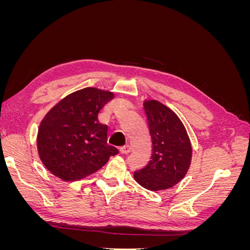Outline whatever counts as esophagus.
<instances>
[{
  "label": "esophagus",
  "mask_w": 250,
  "mask_h": 250,
  "mask_svg": "<svg viewBox=\"0 0 250 250\" xmlns=\"http://www.w3.org/2000/svg\"><path fill=\"white\" fill-rule=\"evenodd\" d=\"M120 152L121 154H128L130 152V147L129 146H124V147H121L120 148Z\"/></svg>",
  "instance_id": "1"
}]
</instances>
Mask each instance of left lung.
I'll use <instances>...</instances> for the list:
<instances>
[{
	"label": "left lung",
	"mask_w": 250,
	"mask_h": 250,
	"mask_svg": "<svg viewBox=\"0 0 250 250\" xmlns=\"http://www.w3.org/2000/svg\"><path fill=\"white\" fill-rule=\"evenodd\" d=\"M144 110L152 140V155L133 177L147 190H166L178 184L190 168L191 141L178 116L160 101L145 100Z\"/></svg>",
	"instance_id": "obj_1"
}]
</instances>
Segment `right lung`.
I'll return each instance as SVG.
<instances>
[{
	"label": "right lung",
	"mask_w": 250,
	"mask_h": 250,
	"mask_svg": "<svg viewBox=\"0 0 250 250\" xmlns=\"http://www.w3.org/2000/svg\"><path fill=\"white\" fill-rule=\"evenodd\" d=\"M113 97L108 90L85 87L64 97L44 116L37 151L53 175L64 181L84 178L118 154L117 148L107 145V126L98 121Z\"/></svg>",
	"instance_id": "add662e5"
}]
</instances>
